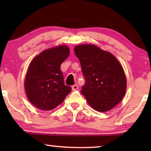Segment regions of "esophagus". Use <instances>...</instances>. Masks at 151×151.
Returning a JSON list of instances; mask_svg holds the SVG:
<instances>
[{
    "label": "esophagus",
    "instance_id": "obj_1",
    "mask_svg": "<svg viewBox=\"0 0 151 151\" xmlns=\"http://www.w3.org/2000/svg\"><path fill=\"white\" fill-rule=\"evenodd\" d=\"M71 88H72V91H76V90L78 89V86L77 85V84H75V85L72 86Z\"/></svg>",
    "mask_w": 151,
    "mask_h": 151
}]
</instances>
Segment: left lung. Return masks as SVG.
<instances>
[{
    "label": "left lung",
    "mask_w": 151,
    "mask_h": 151,
    "mask_svg": "<svg viewBox=\"0 0 151 151\" xmlns=\"http://www.w3.org/2000/svg\"><path fill=\"white\" fill-rule=\"evenodd\" d=\"M74 52L86 80L81 93L94 110H111L121 102L127 91L122 66L112 53L95 45H76Z\"/></svg>",
    "instance_id": "obj_1"
}]
</instances>
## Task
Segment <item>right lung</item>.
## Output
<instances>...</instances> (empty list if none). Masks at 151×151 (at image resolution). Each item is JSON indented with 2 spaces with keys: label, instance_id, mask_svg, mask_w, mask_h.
<instances>
[{
  "label": "right lung",
  "instance_id": "obj_1",
  "mask_svg": "<svg viewBox=\"0 0 151 151\" xmlns=\"http://www.w3.org/2000/svg\"><path fill=\"white\" fill-rule=\"evenodd\" d=\"M67 45L45 49L31 61L24 78L28 100L37 109L51 111L61 104L71 88L64 83L60 65L69 55Z\"/></svg>",
  "mask_w": 151,
  "mask_h": 151
}]
</instances>
